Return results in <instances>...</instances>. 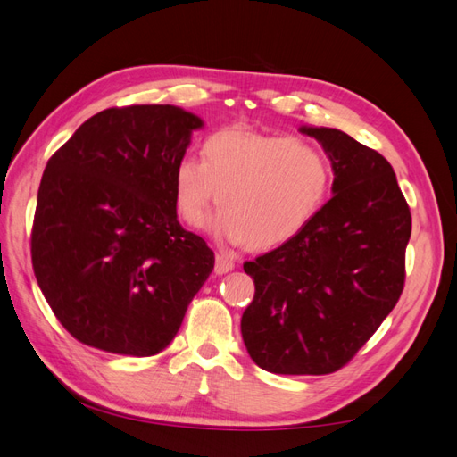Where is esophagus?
Listing matches in <instances>:
<instances>
[{
  "label": "esophagus",
  "instance_id": "obj_1",
  "mask_svg": "<svg viewBox=\"0 0 457 457\" xmlns=\"http://www.w3.org/2000/svg\"><path fill=\"white\" fill-rule=\"evenodd\" d=\"M234 269V261L223 253L215 255V272L217 274H227Z\"/></svg>",
  "mask_w": 457,
  "mask_h": 457
}]
</instances>
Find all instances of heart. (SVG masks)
I'll list each match as a JSON object with an SVG mask.
<instances>
[{
  "label": "heart",
  "mask_w": 457,
  "mask_h": 457,
  "mask_svg": "<svg viewBox=\"0 0 457 457\" xmlns=\"http://www.w3.org/2000/svg\"><path fill=\"white\" fill-rule=\"evenodd\" d=\"M329 185L331 165L318 145L228 128L202 143L200 162H177L173 202L187 225L200 227L217 198L223 205L212 220L217 237L269 250L311 225L326 204Z\"/></svg>",
  "instance_id": "heart-1"
}]
</instances>
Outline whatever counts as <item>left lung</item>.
<instances>
[{
	"label": "left lung",
	"mask_w": 457,
	"mask_h": 457,
	"mask_svg": "<svg viewBox=\"0 0 457 457\" xmlns=\"http://www.w3.org/2000/svg\"><path fill=\"white\" fill-rule=\"evenodd\" d=\"M299 131L329 158L331 198L299 237L244 262L255 295L240 328L259 368L322 376L347 364L395 309L411 215L379 152L334 128Z\"/></svg>",
	"instance_id": "left-lung-1"
}]
</instances>
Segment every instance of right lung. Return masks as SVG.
Returning <instances> with one entry per match:
<instances>
[{"label": "right lung", "instance_id": "add662e5", "mask_svg": "<svg viewBox=\"0 0 457 457\" xmlns=\"http://www.w3.org/2000/svg\"><path fill=\"white\" fill-rule=\"evenodd\" d=\"M204 120L173 104L108 108L47 162L32 265L71 334L114 354L152 356L177 336L215 265L177 220L173 170Z\"/></svg>", "mask_w": 457, "mask_h": 457}]
</instances>
